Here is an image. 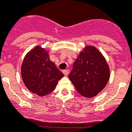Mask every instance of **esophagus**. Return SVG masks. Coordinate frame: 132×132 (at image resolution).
<instances>
[{"mask_svg":"<svg viewBox=\"0 0 132 132\" xmlns=\"http://www.w3.org/2000/svg\"><path fill=\"white\" fill-rule=\"evenodd\" d=\"M63 74L65 75V76H67V75L69 74V69L63 70Z\"/></svg>","mask_w":132,"mask_h":132,"instance_id":"1","label":"esophagus"}]
</instances>
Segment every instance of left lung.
I'll list each match as a JSON object with an SVG mask.
<instances>
[{
  "mask_svg": "<svg viewBox=\"0 0 132 132\" xmlns=\"http://www.w3.org/2000/svg\"><path fill=\"white\" fill-rule=\"evenodd\" d=\"M69 78L79 94L91 98L105 87L110 78V69L102 53L89 45L79 55Z\"/></svg>",
  "mask_w": 132,
  "mask_h": 132,
  "instance_id": "1",
  "label": "left lung"
}]
</instances>
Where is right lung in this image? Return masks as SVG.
<instances>
[{
	"mask_svg": "<svg viewBox=\"0 0 132 132\" xmlns=\"http://www.w3.org/2000/svg\"><path fill=\"white\" fill-rule=\"evenodd\" d=\"M21 75L27 88L39 96L53 92L58 81L64 76L50 61L49 52L38 45L25 56Z\"/></svg>",
	"mask_w": 132,
	"mask_h": 132,
	"instance_id": "obj_1",
	"label": "right lung"
}]
</instances>
